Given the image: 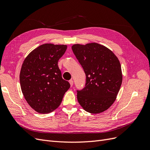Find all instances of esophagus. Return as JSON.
I'll use <instances>...</instances> for the list:
<instances>
[{
	"mask_svg": "<svg viewBox=\"0 0 150 150\" xmlns=\"http://www.w3.org/2000/svg\"><path fill=\"white\" fill-rule=\"evenodd\" d=\"M73 81H72V80H70L69 81V84H70V85H71V86H73Z\"/></svg>",
	"mask_w": 150,
	"mask_h": 150,
	"instance_id": "34e87169",
	"label": "esophagus"
}]
</instances>
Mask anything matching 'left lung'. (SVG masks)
<instances>
[{
    "instance_id": "1",
    "label": "left lung",
    "mask_w": 150,
    "mask_h": 150,
    "mask_svg": "<svg viewBox=\"0 0 150 150\" xmlns=\"http://www.w3.org/2000/svg\"><path fill=\"white\" fill-rule=\"evenodd\" d=\"M86 76V87L77 98L84 110L93 114L107 110L116 100L122 81L118 58L111 50L96 42L72 46Z\"/></svg>"
}]
</instances>
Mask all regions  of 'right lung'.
Masks as SVG:
<instances>
[{"instance_id":"right-lung-1","label":"right lung","mask_w":150,"mask_h":150,"mask_svg":"<svg viewBox=\"0 0 150 150\" xmlns=\"http://www.w3.org/2000/svg\"><path fill=\"white\" fill-rule=\"evenodd\" d=\"M67 47L64 44H42L22 63L19 76L22 94L29 105L40 114L56 110L70 88L57 65Z\"/></svg>"}]
</instances>
